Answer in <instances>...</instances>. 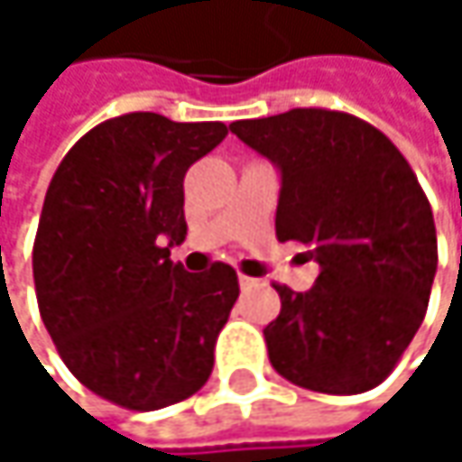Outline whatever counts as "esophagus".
<instances>
[{
	"label": "esophagus",
	"instance_id": "1",
	"mask_svg": "<svg viewBox=\"0 0 462 462\" xmlns=\"http://www.w3.org/2000/svg\"><path fill=\"white\" fill-rule=\"evenodd\" d=\"M237 283H240V289H254L259 281H256V278H248V275H240V278H237Z\"/></svg>",
	"mask_w": 462,
	"mask_h": 462
}]
</instances>
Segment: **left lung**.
<instances>
[{
    "label": "left lung",
    "mask_w": 462,
    "mask_h": 462,
    "mask_svg": "<svg viewBox=\"0 0 462 462\" xmlns=\"http://www.w3.org/2000/svg\"><path fill=\"white\" fill-rule=\"evenodd\" d=\"M230 131L281 171L278 240L310 245V291L275 283L267 323L273 369L334 396L380 385L425 319L436 227L415 171L374 125L331 109L237 120Z\"/></svg>",
    "instance_id": "left-lung-1"
}]
</instances>
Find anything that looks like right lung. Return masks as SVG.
Listing matches in <instances>:
<instances>
[{
	"label": "right lung",
	"instance_id": "right-lung-1",
	"mask_svg": "<svg viewBox=\"0 0 462 462\" xmlns=\"http://www.w3.org/2000/svg\"><path fill=\"white\" fill-rule=\"evenodd\" d=\"M225 136V123L131 112L88 131L47 187L40 316L69 372L117 407L162 410L211 377L237 275L225 262L187 273L171 245L187 237L184 176Z\"/></svg>",
	"mask_w": 462,
	"mask_h": 462
}]
</instances>
